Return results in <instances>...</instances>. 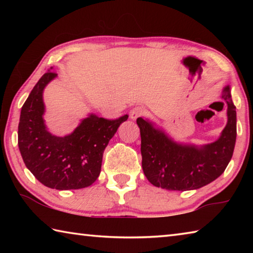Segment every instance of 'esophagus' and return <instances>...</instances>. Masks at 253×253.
Listing matches in <instances>:
<instances>
[{
  "label": "esophagus",
  "mask_w": 253,
  "mask_h": 253,
  "mask_svg": "<svg viewBox=\"0 0 253 253\" xmlns=\"http://www.w3.org/2000/svg\"><path fill=\"white\" fill-rule=\"evenodd\" d=\"M144 115V109L140 108V107H135V108H132L129 113V117L132 121H136L137 118H139L140 116H143Z\"/></svg>",
  "instance_id": "34e87169"
}]
</instances>
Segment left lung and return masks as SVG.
Here are the masks:
<instances>
[{"label":"left lung","mask_w":253,"mask_h":253,"mask_svg":"<svg viewBox=\"0 0 253 253\" xmlns=\"http://www.w3.org/2000/svg\"><path fill=\"white\" fill-rule=\"evenodd\" d=\"M222 99L228 105V123L215 142L195 146L174 142L152 122L137 118L145 176L154 186L169 191L196 190L213 182L231 161L237 138V113L226 85Z\"/></svg>","instance_id":"obj_1"}]
</instances>
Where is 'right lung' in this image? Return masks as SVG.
<instances>
[{"mask_svg": "<svg viewBox=\"0 0 253 253\" xmlns=\"http://www.w3.org/2000/svg\"><path fill=\"white\" fill-rule=\"evenodd\" d=\"M55 77L54 71L45 72L25 100L18 145L25 166L40 183L60 191L78 190L99 176L105 148L128 115L110 121L90 114L71 134L52 135L43 119V90Z\"/></svg>", "mask_w": 253, "mask_h": 253, "instance_id": "add662e5", "label": "right lung"}]
</instances>
